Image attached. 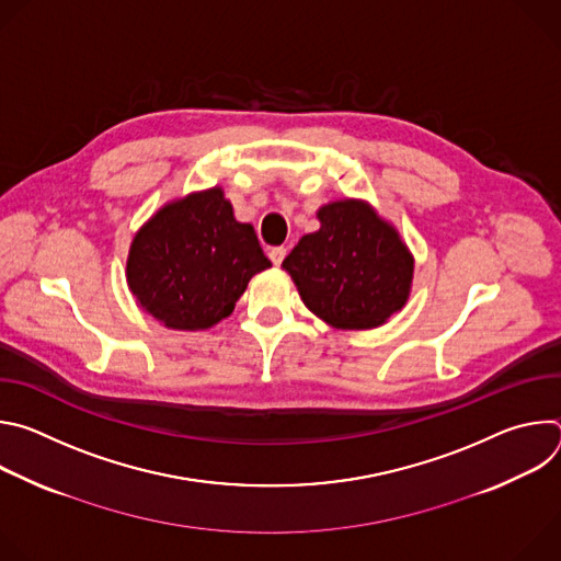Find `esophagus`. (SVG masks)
<instances>
[{"label": "esophagus", "mask_w": 561, "mask_h": 561, "mask_svg": "<svg viewBox=\"0 0 561 561\" xmlns=\"http://www.w3.org/2000/svg\"><path fill=\"white\" fill-rule=\"evenodd\" d=\"M268 257H271V262H273L275 266H279V264L284 262V257H286V249H284V247H275V249H271Z\"/></svg>", "instance_id": "1"}]
</instances>
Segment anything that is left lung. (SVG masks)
Here are the masks:
<instances>
[{"mask_svg": "<svg viewBox=\"0 0 561 561\" xmlns=\"http://www.w3.org/2000/svg\"><path fill=\"white\" fill-rule=\"evenodd\" d=\"M319 221L322 228L304 234L284 260L304 304L335 329L383 324L407 304L413 279L409 249L362 202L329 204Z\"/></svg>", "mask_w": 561, "mask_h": 561, "instance_id": "1", "label": "left lung"}]
</instances>
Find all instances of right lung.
I'll return each mask as SVG.
<instances>
[{"instance_id": "obj_1", "label": "right lung", "mask_w": 561, "mask_h": 561, "mask_svg": "<svg viewBox=\"0 0 561 561\" xmlns=\"http://www.w3.org/2000/svg\"><path fill=\"white\" fill-rule=\"evenodd\" d=\"M271 266L255 228L239 224L219 188L159 210L133 239L126 275L164 327L202 331L228 317L251 277Z\"/></svg>"}]
</instances>
